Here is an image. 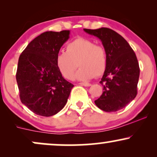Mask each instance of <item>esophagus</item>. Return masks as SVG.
Masks as SVG:
<instances>
[{
  "label": "esophagus",
  "instance_id": "1",
  "mask_svg": "<svg viewBox=\"0 0 157 157\" xmlns=\"http://www.w3.org/2000/svg\"><path fill=\"white\" fill-rule=\"evenodd\" d=\"M79 85H81V86H91V84L89 83V82H80Z\"/></svg>",
  "mask_w": 157,
  "mask_h": 157
}]
</instances>
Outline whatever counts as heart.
<instances>
[{
	"label": "heart",
	"instance_id": "obj_1",
	"mask_svg": "<svg viewBox=\"0 0 157 157\" xmlns=\"http://www.w3.org/2000/svg\"><path fill=\"white\" fill-rule=\"evenodd\" d=\"M107 63L105 48L84 37H77L68 43L66 52H60L56 57L59 71L67 80H72L77 66H80L75 75L77 80H89L94 76H101L105 72Z\"/></svg>",
	"mask_w": 157,
	"mask_h": 157
}]
</instances>
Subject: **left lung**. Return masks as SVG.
I'll return each mask as SVG.
<instances>
[{"mask_svg":"<svg viewBox=\"0 0 157 157\" xmlns=\"http://www.w3.org/2000/svg\"><path fill=\"white\" fill-rule=\"evenodd\" d=\"M84 31L102 41L108 56L107 67L100 82L103 87L102 94L95 104L106 112L124 109L137 94L140 66L134 50L111 29H84Z\"/></svg>","mask_w":157,"mask_h":157,"instance_id":"obj_1","label":"left lung"}]
</instances>
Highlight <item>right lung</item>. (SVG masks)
<instances>
[{
	"mask_svg": "<svg viewBox=\"0 0 157 157\" xmlns=\"http://www.w3.org/2000/svg\"><path fill=\"white\" fill-rule=\"evenodd\" d=\"M69 30L46 32L35 37L20 55L16 80L23 104L33 113L51 117L67 102L74 85L63 77L56 65Z\"/></svg>",
	"mask_w": 157,
	"mask_h": 157,
	"instance_id": "add662e5",
	"label": "right lung"
}]
</instances>
